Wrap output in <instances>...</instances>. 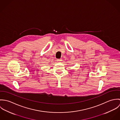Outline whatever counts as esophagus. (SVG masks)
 Listing matches in <instances>:
<instances>
[{
	"label": "esophagus",
	"mask_w": 120,
	"mask_h": 120,
	"mask_svg": "<svg viewBox=\"0 0 120 120\" xmlns=\"http://www.w3.org/2000/svg\"><path fill=\"white\" fill-rule=\"evenodd\" d=\"M62 60L61 59H57V62H59V63L61 62L62 61Z\"/></svg>",
	"instance_id": "1"
}]
</instances>
